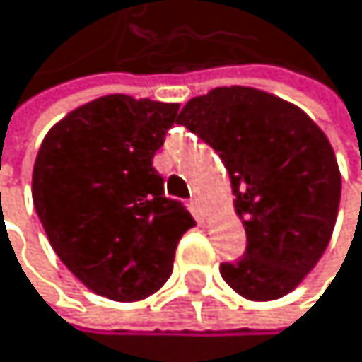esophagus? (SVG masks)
<instances>
[{
  "label": "esophagus",
  "instance_id": "34e87169",
  "mask_svg": "<svg viewBox=\"0 0 362 362\" xmlns=\"http://www.w3.org/2000/svg\"><path fill=\"white\" fill-rule=\"evenodd\" d=\"M191 206H193V213H195L197 220H202V222H204V217H206V204H204V199L199 197V195H195V197L191 199Z\"/></svg>",
  "mask_w": 362,
  "mask_h": 362
}]
</instances>
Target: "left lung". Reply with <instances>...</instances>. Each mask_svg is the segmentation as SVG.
<instances>
[{"mask_svg":"<svg viewBox=\"0 0 362 362\" xmlns=\"http://www.w3.org/2000/svg\"><path fill=\"white\" fill-rule=\"evenodd\" d=\"M180 125L211 145L230 175L246 250L224 262V281L250 301L294 290L317 266L334 230L341 173L325 134L290 103L217 88L191 98Z\"/></svg>","mask_w":362,"mask_h":362,"instance_id":"8db88e82","label":"left lung"}]
</instances>
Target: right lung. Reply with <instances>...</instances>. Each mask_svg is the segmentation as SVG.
<instances>
[{
    "label": "right lung",
    "instance_id": "right-lung-1",
    "mask_svg": "<svg viewBox=\"0 0 362 362\" xmlns=\"http://www.w3.org/2000/svg\"><path fill=\"white\" fill-rule=\"evenodd\" d=\"M175 103L112 94L70 112L43 138L33 202L59 259L100 297L140 301L171 277L195 220L153 167Z\"/></svg>",
    "mask_w": 362,
    "mask_h": 362
}]
</instances>
